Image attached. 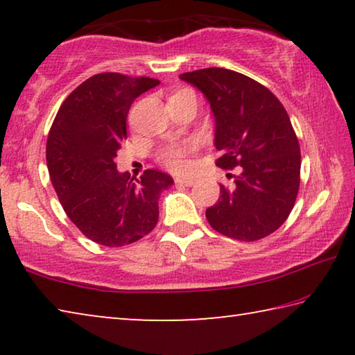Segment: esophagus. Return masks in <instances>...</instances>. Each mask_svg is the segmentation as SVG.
<instances>
[{
  "instance_id": "34e87169",
  "label": "esophagus",
  "mask_w": 355,
  "mask_h": 355,
  "mask_svg": "<svg viewBox=\"0 0 355 355\" xmlns=\"http://www.w3.org/2000/svg\"><path fill=\"white\" fill-rule=\"evenodd\" d=\"M175 183L184 184V186H192L196 183V180L194 178H175Z\"/></svg>"
}]
</instances>
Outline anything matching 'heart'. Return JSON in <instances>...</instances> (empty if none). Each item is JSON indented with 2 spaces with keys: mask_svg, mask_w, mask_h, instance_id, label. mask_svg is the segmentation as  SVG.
I'll use <instances>...</instances> for the list:
<instances>
[{
  "mask_svg": "<svg viewBox=\"0 0 355 355\" xmlns=\"http://www.w3.org/2000/svg\"><path fill=\"white\" fill-rule=\"evenodd\" d=\"M180 92H183V91H180ZM180 92H177V94H180ZM188 150H192V146H188V147H172V148H169L163 155L164 164L169 167V169H172L173 172H177V173L188 172L189 167H191V163L188 161V158H186V152H188Z\"/></svg>",
  "mask_w": 355,
  "mask_h": 355,
  "instance_id": "obj_1",
  "label": "heart"
}]
</instances>
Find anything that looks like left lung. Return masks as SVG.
<instances>
[{
	"instance_id": "left-lung-1",
	"label": "left lung",
	"mask_w": 355,
	"mask_h": 355,
	"mask_svg": "<svg viewBox=\"0 0 355 355\" xmlns=\"http://www.w3.org/2000/svg\"><path fill=\"white\" fill-rule=\"evenodd\" d=\"M199 89L214 117V147L222 169L239 166L235 184H220L207 209L216 232L257 241L284 224L296 200L300 148L290 117L275 95L238 71L211 67L180 75Z\"/></svg>"
}]
</instances>
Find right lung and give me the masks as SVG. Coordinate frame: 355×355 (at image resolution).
<instances>
[{
  "instance_id": "obj_1",
  "label": "right lung",
  "mask_w": 355,
  "mask_h": 355,
  "mask_svg": "<svg viewBox=\"0 0 355 355\" xmlns=\"http://www.w3.org/2000/svg\"><path fill=\"white\" fill-rule=\"evenodd\" d=\"M158 84L146 76L94 75L65 98L48 135L46 166L64 211L83 235L107 248L148 235L158 222L161 191L173 184L155 169L135 183L114 163L131 105Z\"/></svg>"
}]
</instances>
